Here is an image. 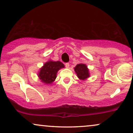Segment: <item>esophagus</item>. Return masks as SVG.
Instances as JSON below:
<instances>
[{
  "label": "esophagus",
  "instance_id": "obj_1",
  "mask_svg": "<svg viewBox=\"0 0 133 133\" xmlns=\"http://www.w3.org/2000/svg\"><path fill=\"white\" fill-rule=\"evenodd\" d=\"M65 67H66V68H69V66H70V63H66L65 64Z\"/></svg>",
  "mask_w": 133,
  "mask_h": 133
}]
</instances>
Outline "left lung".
<instances>
[{
  "mask_svg": "<svg viewBox=\"0 0 133 133\" xmlns=\"http://www.w3.org/2000/svg\"><path fill=\"white\" fill-rule=\"evenodd\" d=\"M74 69L77 77L81 80H85L90 77L88 69L84 63L77 64Z\"/></svg>",
  "mask_w": 133,
  "mask_h": 133,
  "instance_id": "obj_1",
  "label": "left lung"
}]
</instances>
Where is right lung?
Here are the masks:
<instances>
[{
	"label": "right lung",
	"mask_w": 133,
	"mask_h": 133,
	"mask_svg": "<svg viewBox=\"0 0 133 133\" xmlns=\"http://www.w3.org/2000/svg\"><path fill=\"white\" fill-rule=\"evenodd\" d=\"M64 67V65L61 62L49 61L41 68L38 77L42 82L51 84L55 81L58 71Z\"/></svg>",
	"instance_id": "right-lung-1"
}]
</instances>
